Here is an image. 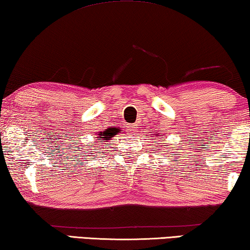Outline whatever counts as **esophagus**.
<instances>
[{"label": "esophagus", "mask_w": 250, "mask_h": 250, "mask_svg": "<svg viewBox=\"0 0 250 250\" xmlns=\"http://www.w3.org/2000/svg\"><path fill=\"white\" fill-rule=\"evenodd\" d=\"M136 125H134V124H131V125H128V127H127V132H129V133H132V132H136Z\"/></svg>", "instance_id": "1"}]
</instances>
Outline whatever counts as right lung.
Returning a JSON list of instances; mask_svg holds the SVG:
<instances>
[{"instance_id": "right-lung-1", "label": "right lung", "mask_w": 250, "mask_h": 250, "mask_svg": "<svg viewBox=\"0 0 250 250\" xmlns=\"http://www.w3.org/2000/svg\"><path fill=\"white\" fill-rule=\"evenodd\" d=\"M101 136H102V135H101ZM100 139H102V138H100Z\"/></svg>"}]
</instances>
